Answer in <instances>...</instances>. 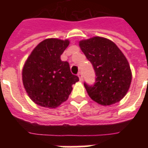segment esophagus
<instances>
[{
	"label": "esophagus",
	"mask_w": 148,
	"mask_h": 148,
	"mask_svg": "<svg viewBox=\"0 0 148 148\" xmlns=\"http://www.w3.org/2000/svg\"><path fill=\"white\" fill-rule=\"evenodd\" d=\"M77 76L79 77V79H80V81H83V75H82V72H79L77 74Z\"/></svg>",
	"instance_id": "34e87169"
}]
</instances>
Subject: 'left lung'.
Here are the masks:
<instances>
[{
    "instance_id": "8db88e82",
    "label": "left lung",
    "mask_w": 148,
    "mask_h": 148,
    "mask_svg": "<svg viewBox=\"0 0 148 148\" xmlns=\"http://www.w3.org/2000/svg\"><path fill=\"white\" fill-rule=\"evenodd\" d=\"M79 46L96 74L94 85L84 84L88 95L103 106L119 102L128 91L132 79L124 53L113 41L101 37L81 40Z\"/></svg>"
}]
</instances>
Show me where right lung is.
Returning a JSON list of instances; mask_svg holds the SVG:
<instances>
[{
	"mask_svg": "<svg viewBox=\"0 0 148 148\" xmlns=\"http://www.w3.org/2000/svg\"><path fill=\"white\" fill-rule=\"evenodd\" d=\"M68 40L48 38L32 51L22 71V81L30 98L38 105L55 108L67 100L72 85L79 81L60 55Z\"/></svg>",
	"mask_w": 148,
	"mask_h": 148,
	"instance_id": "add662e5",
	"label": "right lung"
}]
</instances>
